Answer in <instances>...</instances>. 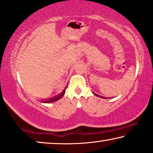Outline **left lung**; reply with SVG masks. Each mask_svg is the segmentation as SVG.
Masks as SVG:
<instances>
[{
    "instance_id": "8db88e82",
    "label": "left lung",
    "mask_w": 153,
    "mask_h": 153,
    "mask_svg": "<svg viewBox=\"0 0 153 153\" xmlns=\"http://www.w3.org/2000/svg\"><path fill=\"white\" fill-rule=\"evenodd\" d=\"M93 93H94V92H93ZM94 95L96 96H98V97H100V98H105V97H103V96H99V95H98V94H95V93H94Z\"/></svg>"
}]
</instances>
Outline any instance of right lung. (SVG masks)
Instances as JSON below:
<instances>
[{
  "label": "right lung",
  "mask_w": 153,
  "mask_h": 153,
  "mask_svg": "<svg viewBox=\"0 0 153 153\" xmlns=\"http://www.w3.org/2000/svg\"><path fill=\"white\" fill-rule=\"evenodd\" d=\"M66 88H67V85L66 86V87L64 88V89L63 90V91H62V93L58 94L57 96H55V97H53V98H51L48 99H46V100H41V101H42V102H44V103H50V102H55V101L59 100V99L62 98V96L64 95V94H65V91H66Z\"/></svg>",
  "instance_id": "1"
}]
</instances>
